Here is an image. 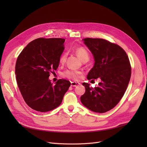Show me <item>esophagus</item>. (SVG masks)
I'll return each instance as SVG.
<instances>
[{
    "label": "esophagus",
    "instance_id": "1",
    "mask_svg": "<svg viewBox=\"0 0 147 147\" xmlns=\"http://www.w3.org/2000/svg\"><path fill=\"white\" fill-rule=\"evenodd\" d=\"M79 84H80V83H78V82H71V86H74V87L78 86Z\"/></svg>",
    "mask_w": 147,
    "mask_h": 147
}]
</instances>
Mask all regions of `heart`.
<instances>
[{"label": "heart", "instance_id": "heart-1", "mask_svg": "<svg viewBox=\"0 0 147 147\" xmlns=\"http://www.w3.org/2000/svg\"><path fill=\"white\" fill-rule=\"evenodd\" d=\"M75 53H76L77 56H78V58L81 61H83L86 59H89V54L88 52L86 51V49H84L83 47H78L75 50ZM67 58V55L65 53H63L60 57L59 61L61 63H64L65 61ZM64 76L67 77L69 78H71L73 80H78L80 78V73L78 71L74 70H67L65 71L64 73Z\"/></svg>", "mask_w": 147, "mask_h": 147}]
</instances>
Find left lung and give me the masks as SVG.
Listing matches in <instances>:
<instances>
[{
    "instance_id": "8db88e82",
    "label": "left lung",
    "mask_w": 147,
    "mask_h": 147,
    "mask_svg": "<svg viewBox=\"0 0 147 147\" xmlns=\"http://www.w3.org/2000/svg\"><path fill=\"white\" fill-rule=\"evenodd\" d=\"M82 40L94 59L87 78H99L101 81L94 88L83 83L85 92L80 100L92 112L105 113L118 104L126 90L131 75L129 60L122 48L104 39L86 38Z\"/></svg>"
}]
</instances>
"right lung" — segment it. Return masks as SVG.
Instances as JSON below:
<instances>
[{"instance_id":"1","label":"right lung","mask_w":147,"mask_h":147,"mask_svg":"<svg viewBox=\"0 0 147 147\" xmlns=\"http://www.w3.org/2000/svg\"><path fill=\"white\" fill-rule=\"evenodd\" d=\"M65 39L39 38L30 42L18 57L16 82L26 103L31 109L47 112L59 107L70 82L59 80L53 84L50 74L56 70L64 50Z\"/></svg>"}]
</instances>
